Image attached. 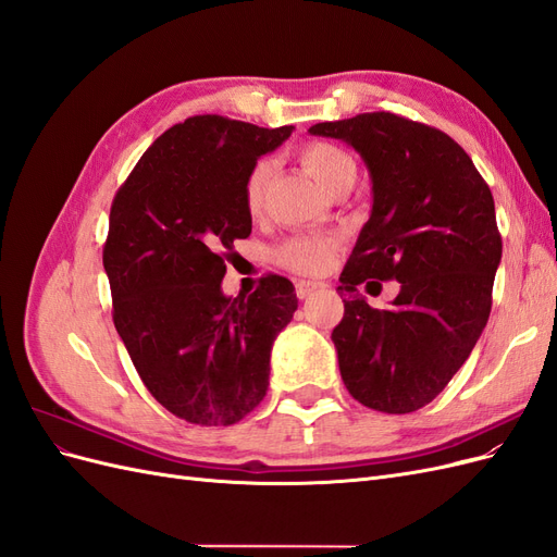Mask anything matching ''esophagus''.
<instances>
[{
	"mask_svg": "<svg viewBox=\"0 0 557 557\" xmlns=\"http://www.w3.org/2000/svg\"><path fill=\"white\" fill-rule=\"evenodd\" d=\"M318 288H323V283H318V281H297V283H295V290H297V297H299V299H307V297L313 295Z\"/></svg>",
	"mask_w": 557,
	"mask_h": 557,
	"instance_id": "1",
	"label": "esophagus"
}]
</instances>
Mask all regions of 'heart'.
I'll return each mask as SVG.
<instances>
[{"label":"heart","mask_w":557,"mask_h":557,"mask_svg":"<svg viewBox=\"0 0 557 557\" xmlns=\"http://www.w3.org/2000/svg\"><path fill=\"white\" fill-rule=\"evenodd\" d=\"M299 164L323 185L327 193H334L346 183H356L358 164L348 150L327 141H311L299 150ZM274 164L258 160L250 164L242 181V201L248 215H260L267 201L269 181H272ZM342 248V239L334 234H295L276 248V262L297 274H320L332 264Z\"/></svg>","instance_id":"obj_1"}]
</instances>
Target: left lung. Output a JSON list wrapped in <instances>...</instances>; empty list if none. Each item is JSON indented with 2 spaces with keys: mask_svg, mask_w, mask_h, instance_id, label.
I'll use <instances>...</instances> for the list:
<instances>
[{
  "mask_svg": "<svg viewBox=\"0 0 557 557\" xmlns=\"http://www.w3.org/2000/svg\"><path fill=\"white\" fill-rule=\"evenodd\" d=\"M350 144L374 181V207L336 288L344 318L332 330L348 393L383 413H411L440 395L487 323L502 260L487 183L446 132L391 111L309 129ZM399 280L391 310L359 295Z\"/></svg>",
  "mask_w": 557,
  "mask_h": 557,
  "instance_id": "1",
  "label": "left lung"
}]
</instances>
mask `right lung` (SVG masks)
Here are the masks:
<instances>
[{"label":"right lung","instance_id":"add662e5","mask_svg":"<svg viewBox=\"0 0 557 557\" xmlns=\"http://www.w3.org/2000/svg\"><path fill=\"white\" fill-rule=\"evenodd\" d=\"M293 129L193 115L160 134L113 197L102 252L113 325L148 393L193 425H234L258 407L297 309L278 274L250 295L221 290L234 242L250 234L242 181Z\"/></svg>","mask_w":557,"mask_h":557}]
</instances>
